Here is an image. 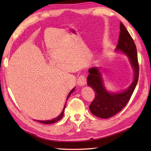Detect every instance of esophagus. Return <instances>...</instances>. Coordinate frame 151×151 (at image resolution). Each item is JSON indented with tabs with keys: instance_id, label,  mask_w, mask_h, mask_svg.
I'll list each match as a JSON object with an SVG mask.
<instances>
[{
	"instance_id": "obj_1",
	"label": "esophagus",
	"mask_w": 151,
	"mask_h": 151,
	"mask_svg": "<svg viewBox=\"0 0 151 151\" xmlns=\"http://www.w3.org/2000/svg\"><path fill=\"white\" fill-rule=\"evenodd\" d=\"M86 78L84 75H81L77 79V84L80 86H83L86 84Z\"/></svg>"
}]
</instances>
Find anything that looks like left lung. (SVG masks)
Returning <instances> with one entry per match:
<instances>
[{"mask_svg": "<svg viewBox=\"0 0 151 151\" xmlns=\"http://www.w3.org/2000/svg\"><path fill=\"white\" fill-rule=\"evenodd\" d=\"M115 51L123 52L129 58L134 70V80L132 84L124 91L111 93L105 88L99 67H91L89 69L88 85L93 89L95 93L94 100L89 105V109L92 114L102 119L110 118L123 110L129 102L138 81L139 63L136 47L122 22H120V34Z\"/></svg>", "mask_w": 151, "mask_h": 151, "instance_id": "8db88e82", "label": "left lung"}]
</instances>
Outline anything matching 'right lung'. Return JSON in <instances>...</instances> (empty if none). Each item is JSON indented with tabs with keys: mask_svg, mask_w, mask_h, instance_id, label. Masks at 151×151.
Here are the masks:
<instances>
[{
	"mask_svg": "<svg viewBox=\"0 0 151 151\" xmlns=\"http://www.w3.org/2000/svg\"><path fill=\"white\" fill-rule=\"evenodd\" d=\"M75 88H74L72 89V90L69 92V93L68 96H67V99H68L70 97V95H71V93L74 91V90H75ZM65 104H66V102H65ZM65 106H64V108L63 109V111H62V113H61L60 114V115H58V116L56 118H54V119H53L47 120V121H39V120H34V121H37V122H40V123H43V124H52V123H56V122L60 121L61 119L63 117V112H64V110H65Z\"/></svg>",
	"mask_w": 151,
	"mask_h": 151,
	"instance_id": "obj_1",
	"label": "right lung"
}]
</instances>
